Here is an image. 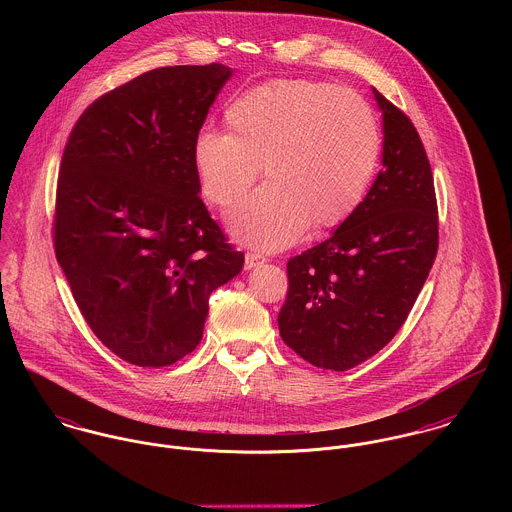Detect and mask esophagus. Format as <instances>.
Masks as SVG:
<instances>
[{
    "mask_svg": "<svg viewBox=\"0 0 512 512\" xmlns=\"http://www.w3.org/2000/svg\"><path fill=\"white\" fill-rule=\"evenodd\" d=\"M266 262V258L262 256V254H258V252H248L246 256H244V266H246V270H252V268H256V266H262Z\"/></svg>",
    "mask_w": 512,
    "mask_h": 512,
    "instance_id": "esophagus-1",
    "label": "esophagus"
}]
</instances>
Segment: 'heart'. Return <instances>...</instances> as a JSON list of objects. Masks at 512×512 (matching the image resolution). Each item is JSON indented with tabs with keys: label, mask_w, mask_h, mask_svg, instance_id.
Returning a JSON list of instances; mask_svg holds the SVG:
<instances>
[{
	"label": "heart",
	"mask_w": 512,
	"mask_h": 512,
	"mask_svg": "<svg viewBox=\"0 0 512 512\" xmlns=\"http://www.w3.org/2000/svg\"><path fill=\"white\" fill-rule=\"evenodd\" d=\"M226 134L193 144L201 191L232 209L264 167L270 183L230 217L232 232L262 250L293 244L311 224L341 226L365 199L380 159V130L365 98L315 80H270L234 98Z\"/></svg>",
	"instance_id": "heart-1"
}]
</instances>
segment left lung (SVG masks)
<instances>
[{"mask_svg":"<svg viewBox=\"0 0 512 512\" xmlns=\"http://www.w3.org/2000/svg\"><path fill=\"white\" fill-rule=\"evenodd\" d=\"M382 169L359 209L288 262L280 335L303 361L349 370L392 341L438 254L432 167L410 118L372 88Z\"/></svg>","mask_w":512,"mask_h":512,"instance_id":"obj_1","label":"left lung"}]
</instances>
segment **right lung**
Returning a JSON list of instances; mask_svg holds the SVG:
<instances>
[{"label": "right lung", "instance_id": "1", "mask_svg": "<svg viewBox=\"0 0 512 512\" xmlns=\"http://www.w3.org/2000/svg\"><path fill=\"white\" fill-rule=\"evenodd\" d=\"M230 76L219 63L140 74L92 102L65 147L55 254L88 327L130 365L189 355L211 293L244 266L193 167V144Z\"/></svg>", "mask_w": 512, "mask_h": 512}]
</instances>
